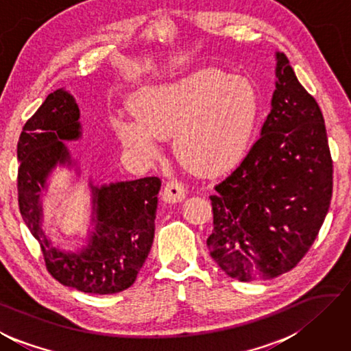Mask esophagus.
<instances>
[{
	"label": "esophagus",
	"instance_id": "34e87169",
	"mask_svg": "<svg viewBox=\"0 0 351 351\" xmlns=\"http://www.w3.org/2000/svg\"><path fill=\"white\" fill-rule=\"evenodd\" d=\"M186 197V187L178 181H169L162 189V201L165 202H181Z\"/></svg>",
	"mask_w": 351,
	"mask_h": 351
}]
</instances>
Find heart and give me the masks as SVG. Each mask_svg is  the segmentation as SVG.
<instances>
[{
  "instance_id": "b5f03b06",
  "label": "heart",
  "mask_w": 351,
  "mask_h": 351,
  "mask_svg": "<svg viewBox=\"0 0 351 351\" xmlns=\"http://www.w3.org/2000/svg\"><path fill=\"white\" fill-rule=\"evenodd\" d=\"M133 117H114V133L144 159L159 154V139L173 136L184 167L212 175L245 155L256 130L261 99L245 76L199 69L173 81L139 87L130 98Z\"/></svg>"
}]
</instances>
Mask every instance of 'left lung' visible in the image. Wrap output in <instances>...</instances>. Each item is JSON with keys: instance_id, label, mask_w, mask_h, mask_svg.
I'll return each mask as SVG.
<instances>
[{"instance_id": "left-lung-1", "label": "left lung", "mask_w": 351, "mask_h": 351, "mask_svg": "<svg viewBox=\"0 0 351 351\" xmlns=\"http://www.w3.org/2000/svg\"><path fill=\"white\" fill-rule=\"evenodd\" d=\"M275 92L258 141L210 196V254L239 281L291 270L313 244L333 192L326 124L289 60L275 52Z\"/></svg>"}]
</instances>
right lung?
Segmentation results:
<instances>
[{"label": "right lung", "instance_id": "right-lung-1", "mask_svg": "<svg viewBox=\"0 0 351 351\" xmlns=\"http://www.w3.org/2000/svg\"><path fill=\"white\" fill-rule=\"evenodd\" d=\"M81 136L82 124L73 95L66 88L49 93L23 127L18 141V202L56 281L84 293L112 295L136 281L149 256L161 180L150 176L101 184L90 178V226L78 248L64 250L44 230L43 201L56 170L67 169L81 176L80 162L66 143Z\"/></svg>", "mask_w": 351, "mask_h": 351}]
</instances>
